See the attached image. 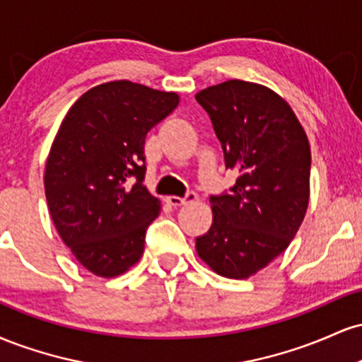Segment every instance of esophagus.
Listing matches in <instances>:
<instances>
[{"mask_svg":"<svg viewBox=\"0 0 362 362\" xmlns=\"http://www.w3.org/2000/svg\"><path fill=\"white\" fill-rule=\"evenodd\" d=\"M197 201V194L195 192H189L185 195V197H177V195H170L167 197V202L172 206H185V204H192V202Z\"/></svg>","mask_w":362,"mask_h":362,"instance_id":"34e87169","label":"esophagus"}]
</instances>
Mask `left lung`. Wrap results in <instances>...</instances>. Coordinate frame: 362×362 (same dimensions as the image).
Returning a JSON list of instances; mask_svg holds the SVG:
<instances>
[{
	"instance_id": "left-lung-1",
	"label": "left lung",
	"mask_w": 362,
	"mask_h": 362,
	"mask_svg": "<svg viewBox=\"0 0 362 362\" xmlns=\"http://www.w3.org/2000/svg\"><path fill=\"white\" fill-rule=\"evenodd\" d=\"M209 114L226 168L238 178L211 197L213 224L195 250L216 274L248 277L279 257L310 202L308 136L289 103L259 83L230 80L195 95Z\"/></svg>"
}]
</instances>
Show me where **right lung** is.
Here are the masks:
<instances>
[{"label": "right lung", "instance_id": "add662e5", "mask_svg": "<svg viewBox=\"0 0 362 362\" xmlns=\"http://www.w3.org/2000/svg\"><path fill=\"white\" fill-rule=\"evenodd\" d=\"M180 97L127 80L93 86L62 119L44 170L49 213L64 245L98 277L127 272L161 209L146 189L144 139Z\"/></svg>", "mask_w": 362, "mask_h": 362}]
</instances>
